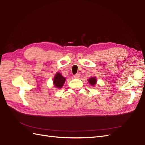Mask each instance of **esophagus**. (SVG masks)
Masks as SVG:
<instances>
[{
  "mask_svg": "<svg viewBox=\"0 0 145 145\" xmlns=\"http://www.w3.org/2000/svg\"><path fill=\"white\" fill-rule=\"evenodd\" d=\"M74 78H76V79H79V78H80V75L79 73H77V74H75V75H74Z\"/></svg>",
  "mask_w": 145,
  "mask_h": 145,
  "instance_id": "34e87169",
  "label": "esophagus"
}]
</instances>
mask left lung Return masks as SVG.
Masks as SVG:
<instances>
[{
	"instance_id": "8db88e82",
	"label": "left lung",
	"mask_w": 145,
	"mask_h": 145,
	"mask_svg": "<svg viewBox=\"0 0 145 145\" xmlns=\"http://www.w3.org/2000/svg\"><path fill=\"white\" fill-rule=\"evenodd\" d=\"M88 81L91 86H95L97 83V79L95 77H91L88 80Z\"/></svg>"
}]
</instances>
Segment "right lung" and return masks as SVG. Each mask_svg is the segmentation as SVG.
Wrapping results in <instances>:
<instances>
[{"label":"right lung","mask_w":145,"mask_h":145,"mask_svg":"<svg viewBox=\"0 0 145 145\" xmlns=\"http://www.w3.org/2000/svg\"><path fill=\"white\" fill-rule=\"evenodd\" d=\"M65 81V78L61 75L60 73H56L53 78V84L57 88H61L63 86Z\"/></svg>","instance_id":"add662e5"}]
</instances>
